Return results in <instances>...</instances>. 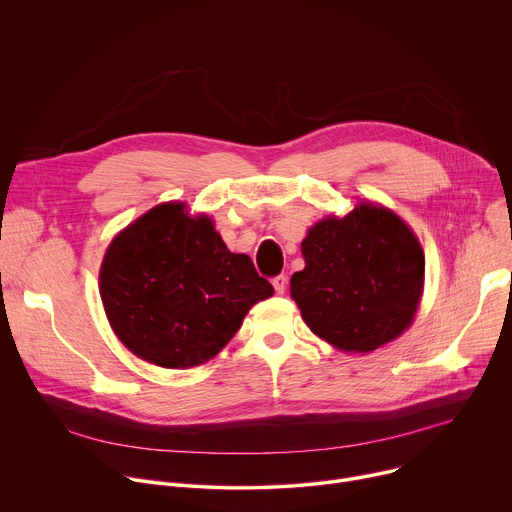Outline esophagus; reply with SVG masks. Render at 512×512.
<instances>
[{
	"label": "esophagus",
	"mask_w": 512,
	"mask_h": 512,
	"mask_svg": "<svg viewBox=\"0 0 512 512\" xmlns=\"http://www.w3.org/2000/svg\"><path fill=\"white\" fill-rule=\"evenodd\" d=\"M271 283H273V287H275L277 294H283L285 287H287V277H285V275H277V277H273V279H271Z\"/></svg>",
	"instance_id": "1"
}]
</instances>
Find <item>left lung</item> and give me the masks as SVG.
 <instances>
[{
  "instance_id": "1",
  "label": "left lung",
  "mask_w": 512,
  "mask_h": 512,
  "mask_svg": "<svg viewBox=\"0 0 512 512\" xmlns=\"http://www.w3.org/2000/svg\"><path fill=\"white\" fill-rule=\"evenodd\" d=\"M306 267L289 291L308 328L342 352H373L417 314L425 255L401 218L375 202L326 216L302 241Z\"/></svg>"
}]
</instances>
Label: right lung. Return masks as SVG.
Returning a JSON list of instances; mask_svg holds the SVG:
<instances>
[{"mask_svg":"<svg viewBox=\"0 0 512 512\" xmlns=\"http://www.w3.org/2000/svg\"><path fill=\"white\" fill-rule=\"evenodd\" d=\"M99 294L127 350L164 369H190L221 352L273 287L247 255L227 249L210 216L162 202L111 241Z\"/></svg>","mask_w":512,"mask_h":512,"instance_id":"1","label":"right lung"}]
</instances>
